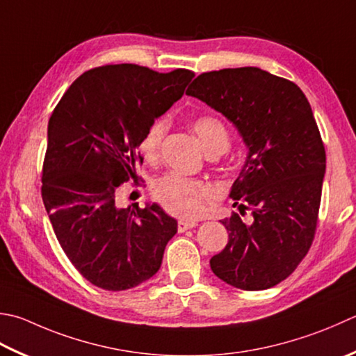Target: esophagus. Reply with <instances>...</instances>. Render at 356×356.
Instances as JSON below:
<instances>
[{"label": "esophagus", "mask_w": 356, "mask_h": 356, "mask_svg": "<svg viewBox=\"0 0 356 356\" xmlns=\"http://www.w3.org/2000/svg\"><path fill=\"white\" fill-rule=\"evenodd\" d=\"M196 225H197L196 220H185V219H182V220L177 222V229H179V233H184V232H186V229L194 228Z\"/></svg>", "instance_id": "obj_1"}]
</instances>
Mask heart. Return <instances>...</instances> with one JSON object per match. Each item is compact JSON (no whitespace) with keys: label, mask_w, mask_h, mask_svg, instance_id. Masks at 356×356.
Masks as SVG:
<instances>
[{"label":"heart","mask_w":356,"mask_h":356,"mask_svg":"<svg viewBox=\"0 0 356 356\" xmlns=\"http://www.w3.org/2000/svg\"><path fill=\"white\" fill-rule=\"evenodd\" d=\"M168 129L165 118L152 120L138 142V149L148 162L159 157L160 146ZM200 143L208 154H220L229 146V134L224 122L213 115H202L193 122ZM154 197L166 211L180 218H197L205 210L207 200L211 197V188L196 179L182 177L179 174H166L157 179L151 188Z\"/></svg>","instance_id":"b5f03b06"}]
</instances>
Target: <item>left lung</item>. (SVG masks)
Instances as JSON below:
<instances>
[{"instance_id":"8db88e82","label":"left lung","mask_w":356,"mask_h":356,"mask_svg":"<svg viewBox=\"0 0 356 356\" xmlns=\"http://www.w3.org/2000/svg\"><path fill=\"white\" fill-rule=\"evenodd\" d=\"M186 94L233 122L248 148L229 196L250 220H220L228 243L210 259L213 273L241 290L275 287L316 234L325 149L310 103L293 81L259 67L204 72Z\"/></svg>"}]
</instances>
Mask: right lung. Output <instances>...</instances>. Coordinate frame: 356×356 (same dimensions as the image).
I'll list each match as a JSON object with an SVG mask.
<instances>
[{
    "mask_svg": "<svg viewBox=\"0 0 356 356\" xmlns=\"http://www.w3.org/2000/svg\"><path fill=\"white\" fill-rule=\"evenodd\" d=\"M194 72L104 65L76 79L52 111L41 197L63 252L95 287L122 291L154 276L176 219L159 205L115 207L136 179L148 124L184 95Z\"/></svg>",
    "mask_w": 356,
    "mask_h": 356,
    "instance_id": "1",
    "label": "right lung"
}]
</instances>
